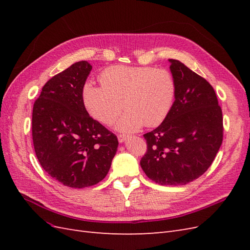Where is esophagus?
Segmentation results:
<instances>
[{
    "label": "esophagus",
    "instance_id": "esophagus-1",
    "mask_svg": "<svg viewBox=\"0 0 250 250\" xmlns=\"http://www.w3.org/2000/svg\"><path fill=\"white\" fill-rule=\"evenodd\" d=\"M127 138H128V135H126V134H118V140L120 143H123L124 141H126Z\"/></svg>",
    "mask_w": 250,
    "mask_h": 250
}]
</instances>
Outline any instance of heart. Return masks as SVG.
<instances>
[{"mask_svg":"<svg viewBox=\"0 0 250 250\" xmlns=\"http://www.w3.org/2000/svg\"><path fill=\"white\" fill-rule=\"evenodd\" d=\"M100 86L92 82L83 85V104L90 116L105 125L115 122L123 105L127 111L117 124L121 131H135L144 124L160 125L176 96L175 78L164 67L112 65L100 74Z\"/></svg>","mask_w":250,"mask_h":250,"instance_id":"obj_1","label":"heart"}]
</instances>
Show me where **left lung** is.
<instances>
[{"label":"left lung","mask_w":250,"mask_h":250,"mask_svg":"<svg viewBox=\"0 0 250 250\" xmlns=\"http://www.w3.org/2000/svg\"><path fill=\"white\" fill-rule=\"evenodd\" d=\"M169 62L175 101L164 122L144 134L147 151L140 164L156 184L184 186L214 162L223 141V117L213 86L179 60Z\"/></svg>","instance_id":"left-lung-1"}]
</instances>
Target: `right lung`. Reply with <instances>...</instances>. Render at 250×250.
<instances>
[{"label":"right lung","mask_w":250,"mask_h":250,"mask_svg":"<svg viewBox=\"0 0 250 250\" xmlns=\"http://www.w3.org/2000/svg\"><path fill=\"white\" fill-rule=\"evenodd\" d=\"M92 70L78 62L52 77L33 105L32 140L49 175L69 188L94 186L106 176L119 145L116 134L88 115L82 87Z\"/></svg>","instance_id":"obj_1"}]
</instances>
